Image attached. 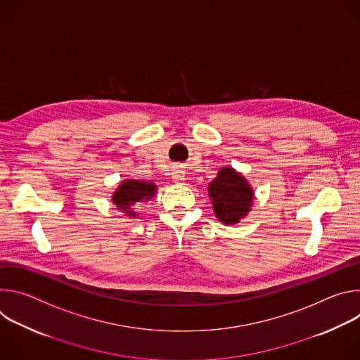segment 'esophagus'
Instances as JSON below:
<instances>
[{"label": "esophagus", "mask_w": 360, "mask_h": 360, "mask_svg": "<svg viewBox=\"0 0 360 360\" xmlns=\"http://www.w3.org/2000/svg\"><path fill=\"white\" fill-rule=\"evenodd\" d=\"M172 179H174V182H184V179H185V175H184V171L182 169H175L174 172H172Z\"/></svg>", "instance_id": "esophagus-1"}]
</instances>
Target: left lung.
Returning a JSON list of instances; mask_svg holds the SVG:
<instances>
[{
	"mask_svg": "<svg viewBox=\"0 0 360 360\" xmlns=\"http://www.w3.org/2000/svg\"><path fill=\"white\" fill-rule=\"evenodd\" d=\"M217 218L225 225L238 224L250 211L253 191L233 168L225 167L208 186Z\"/></svg>",
	"mask_w": 360,
	"mask_h": 360,
	"instance_id": "left-lung-1",
	"label": "left lung"
}]
</instances>
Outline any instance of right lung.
Instances as JSON below:
<instances>
[{
    "mask_svg": "<svg viewBox=\"0 0 360 360\" xmlns=\"http://www.w3.org/2000/svg\"><path fill=\"white\" fill-rule=\"evenodd\" d=\"M157 185L146 181L139 179H127L124 181L118 189L112 195V202L117 205V208L125 212L127 217H136L134 211L138 202H143L150 199L155 195Z\"/></svg>",
    "mask_w": 360,
    "mask_h": 360,
    "instance_id": "1",
    "label": "right lung"
}]
</instances>
